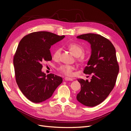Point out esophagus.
<instances>
[{"label":"esophagus","instance_id":"obj_1","mask_svg":"<svg viewBox=\"0 0 131 131\" xmlns=\"http://www.w3.org/2000/svg\"><path fill=\"white\" fill-rule=\"evenodd\" d=\"M73 79L72 78H69V77H65V80L66 81H72Z\"/></svg>","mask_w":131,"mask_h":131}]
</instances>
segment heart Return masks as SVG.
Instances as JSON below:
<instances>
[{
	"mask_svg": "<svg viewBox=\"0 0 131 131\" xmlns=\"http://www.w3.org/2000/svg\"><path fill=\"white\" fill-rule=\"evenodd\" d=\"M67 47L69 51L76 57L78 62L80 63H84L87 61V56L83 53L84 49L81 45L76 43H71L68 44ZM61 53V49L60 48H57L53 52V58L55 60H58L60 58ZM57 69L58 71L65 75L71 76L73 75V71L74 70L75 66L69 65H62L58 67Z\"/></svg>",
	"mask_w": 131,
	"mask_h": 131,
	"instance_id": "b5f03b06",
	"label": "heart"
}]
</instances>
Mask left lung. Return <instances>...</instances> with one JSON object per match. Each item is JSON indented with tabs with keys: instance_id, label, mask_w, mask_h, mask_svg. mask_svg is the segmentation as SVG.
Instances as JSON below:
<instances>
[{
	"instance_id": "obj_1",
	"label": "left lung",
	"mask_w": 131,
	"mask_h": 131,
	"mask_svg": "<svg viewBox=\"0 0 131 131\" xmlns=\"http://www.w3.org/2000/svg\"><path fill=\"white\" fill-rule=\"evenodd\" d=\"M77 38L91 45V57L83 73L92 75V78L90 82L78 79L81 90L77 99L83 105L93 107L104 101L115 86L119 70L115 49L109 40L99 34L89 33Z\"/></svg>"
}]
</instances>
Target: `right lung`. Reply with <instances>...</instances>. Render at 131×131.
Masks as SVG:
<instances>
[{
	"label": "right lung",
	"instance_id": "add662e5",
	"mask_svg": "<svg viewBox=\"0 0 131 131\" xmlns=\"http://www.w3.org/2000/svg\"><path fill=\"white\" fill-rule=\"evenodd\" d=\"M64 37L38 31L26 35L19 41L13 57L15 78L19 90L30 101L39 103L48 99L62 82L61 77L53 74L46 75L41 70L44 62L52 60L51 46Z\"/></svg>",
	"mask_w": 131,
	"mask_h": 131
}]
</instances>
